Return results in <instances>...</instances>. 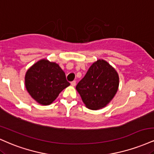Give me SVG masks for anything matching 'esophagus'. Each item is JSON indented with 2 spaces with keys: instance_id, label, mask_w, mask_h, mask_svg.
Here are the masks:
<instances>
[{
  "instance_id": "obj_1",
  "label": "esophagus",
  "mask_w": 154,
  "mask_h": 154,
  "mask_svg": "<svg viewBox=\"0 0 154 154\" xmlns=\"http://www.w3.org/2000/svg\"><path fill=\"white\" fill-rule=\"evenodd\" d=\"M71 85H72V86L75 87V85H76V81H75V80L72 81V82H71Z\"/></svg>"
}]
</instances>
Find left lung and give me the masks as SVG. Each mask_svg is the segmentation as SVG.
Returning <instances> with one entry per match:
<instances>
[{"mask_svg": "<svg viewBox=\"0 0 154 154\" xmlns=\"http://www.w3.org/2000/svg\"><path fill=\"white\" fill-rule=\"evenodd\" d=\"M118 86V72L106 61L99 59L89 68L76 90L88 108L99 110L112 100Z\"/></svg>", "mask_w": 154, "mask_h": 154, "instance_id": "8db88e82", "label": "left lung"}]
</instances>
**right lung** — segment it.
Returning a JSON list of instances; mask_svg holds the SVG:
<instances>
[{
  "label": "right lung",
  "instance_id": "add662e5",
  "mask_svg": "<svg viewBox=\"0 0 154 154\" xmlns=\"http://www.w3.org/2000/svg\"><path fill=\"white\" fill-rule=\"evenodd\" d=\"M69 85L59 64L47 59L37 62L26 73V88L31 97L41 105L51 104Z\"/></svg>",
  "mask_w": 154,
  "mask_h": 154
}]
</instances>
